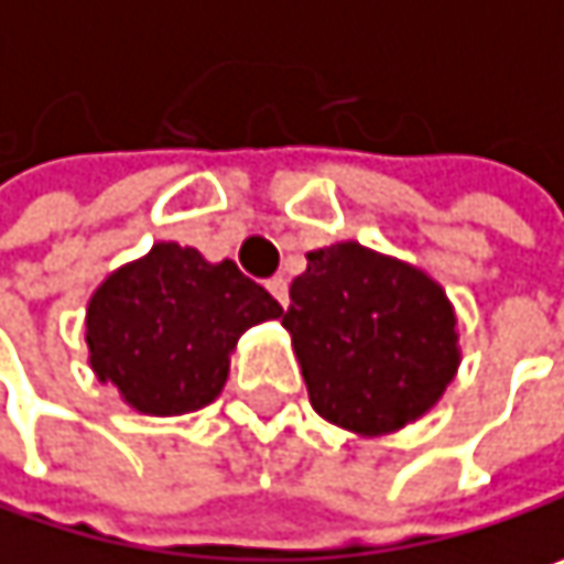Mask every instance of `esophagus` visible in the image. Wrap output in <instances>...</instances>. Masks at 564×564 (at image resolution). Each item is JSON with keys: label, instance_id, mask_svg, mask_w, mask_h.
<instances>
[{"label": "esophagus", "instance_id": "obj_1", "mask_svg": "<svg viewBox=\"0 0 564 564\" xmlns=\"http://www.w3.org/2000/svg\"><path fill=\"white\" fill-rule=\"evenodd\" d=\"M268 290H271V296H274L281 306H286V300H290V290H286V281H283V278H271V281H268Z\"/></svg>", "mask_w": 564, "mask_h": 564}]
</instances>
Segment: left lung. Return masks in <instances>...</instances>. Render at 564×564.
Wrapping results in <instances>:
<instances>
[{"label":"left lung","instance_id":"left-lung-1","mask_svg":"<svg viewBox=\"0 0 564 564\" xmlns=\"http://www.w3.org/2000/svg\"><path fill=\"white\" fill-rule=\"evenodd\" d=\"M281 323L316 414L359 434L421 417L457 369L444 290L356 241L306 254Z\"/></svg>","mask_w":564,"mask_h":564}]
</instances>
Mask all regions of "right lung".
<instances>
[{
    "instance_id": "obj_1",
    "label": "right lung",
    "mask_w": 564,
    "mask_h": 564,
    "mask_svg": "<svg viewBox=\"0 0 564 564\" xmlns=\"http://www.w3.org/2000/svg\"><path fill=\"white\" fill-rule=\"evenodd\" d=\"M281 313L235 261L208 264L195 248L156 245L94 293L90 366L137 411L185 414L221 392L241 333Z\"/></svg>"
}]
</instances>
